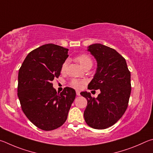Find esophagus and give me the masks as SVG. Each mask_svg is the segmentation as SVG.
Returning <instances> with one entry per match:
<instances>
[{"label": "esophagus", "instance_id": "obj_1", "mask_svg": "<svg viewBox=\"0 0 153 153\" xmlns=\"http://www.w3.org/2000/svg\"><path fill=\"white\" fill-rule=\"evenodd\" d=\"M76 95H78V96H79L80 95H81V94H80V91H78V90L76 91Z\"/></svg>", "mask_w": 153, "mask_h": 153}]
</instances>
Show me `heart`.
Returning a JSON list of instances; mask_svg holds the SVG:
<instances>
[{"instance_id": "1", "label": "heart", "mask_w": 153, "mask_h": 153, "mask_svg": "<svg viewBox=\"0 0 153 153\" xmlns=\"http://www.w3.org/2000/svg\"><path fill=\"white\" fill-rule=\"evenodd\" d=\"M75 60H76V62H78L80 64V65H81L83 68H85V67H87L88 66L93 65V61L91 60V58L87 54L79 55L77 56ZM66 66H67L66 62H64L62 65V68H61L62 72H64L66 71ZM83 83H84V81H79V80H76V79L72 80L71 82V85L74 88L81 87V86Z\"/></svg>"}]
</instances>
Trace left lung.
Listing matches in <instances>:
<instances>
[{
	"label": "left lung",
	"instance_id": "8db88e82",
	"mask_svg": "<svg viewBox=\"0 0 153 153\" xmlns=\"http://www.w3.org/2000/svg\"><path fill=\"white\" fill-rule=\"evenodd\" d=\"M87 51L97 64L88 89H100L101 93L97 98L87 91L81 93L87 100L84 118L90 127L105 129L116 124L126 110L131 93L130 72L126 61L114 49L94 44Z\"/></svg>",
	"mask_w": 153,
	"mask_h": 153
}]
</instances>
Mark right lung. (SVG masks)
Instances as JSON below:
<instances>
[{"instance_id": "1", "label": "right lung", "mask_w": 153, "mask_h": 153, "mask_svg": "<svg viewBox=\"0 0 153 153\" xmlns=\"http://www.w3.org/2000/svg\"><path fill=\"white\" fill-rule=\"evenodd\" d=\"M68 49L48 44L26 56L18 74L17 95L23 113L45 131L56 129L66 122L76 92L65 87L56 92L52 81L60 76Z\"/></svg>"}]
</instances>
